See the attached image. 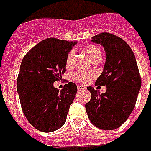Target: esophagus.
<instances>
[{
	"instance_id": "esophagus-1",
	"label": "esophagus",
	"mask_w": 151,
	"mask_h": 151,
	"mask_svg": "<svg viewBox=\"0 0 151 151\" xmlns=\"http://www.w3.org/2000/svg\"><path fill=\"white\" fill-rule=\"evenodd\" d=\"M86 89V87L84 86H78V91H85Z\"/></svg>"
}]
</instances>
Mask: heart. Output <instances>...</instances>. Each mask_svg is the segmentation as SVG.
<instances>
[{"mask_svg":"<svg viewBox=\"0 0 151 151\" xmlns=\"http://www.w3.org/2000/svg\"><path fill=\"white\" fill-rule=\"evenodd\" d=\"M86 52L88 54L90 58L93 60L97 57H100L101 56V51L98 47L95 45H87L84 47ZM73 59H74V51H69L65 58V66L66 68H71L73 64ZM93 77L92 73H86L84 71H77L73 74V78L74 80L78 81L80 83H87L90 82V80Z\"/></svg>","mask_w":151,"mask_h":151,"instance_id":"b5f03b06","label":"heart"}]
</instances>
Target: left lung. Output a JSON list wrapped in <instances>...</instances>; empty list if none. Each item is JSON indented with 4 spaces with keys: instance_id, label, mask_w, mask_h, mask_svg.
<instances>
[{
    "instance_id": "obj_1",
    "label": "left lung",
    "mask_w": 151,
    "mask_h": 151,
    "mask_svg": "<svg viewBox=\"0 0 151 151\" xmlns=\"http://www.w3.org/2000/svg\"><path fill=\"white\" fill-rule=\"evenodd\" d=\"M92 42L100 43L106 52L104 71L96 80V86H106L104 94L91 86V94L86 104L89 120L104 130L116 129L123 124L134 109L142 81L133 51L121 38L104 32L92 37Z\"/></svg>"
}]
</instances>
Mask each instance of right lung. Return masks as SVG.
<instances>
[{"instance_id": "right-lung-1", "label": "right lung", "mask_w": 151, "mask_h": 151, "mask_svg": "<svg viewBox=\"0 0 151 151\" xmlns=\"http://www.w3.org/2000/svg\"><path fill=\"white\" fill-rule=\"evenodd\" d=\"M75 44L48 38L33 47L22 60L17 79L22 109L31 125L41 132H53L65 123L77 86L69 82L59 92L53 82L62 78L66 56Z\"/></svg>"}]
</instances>
